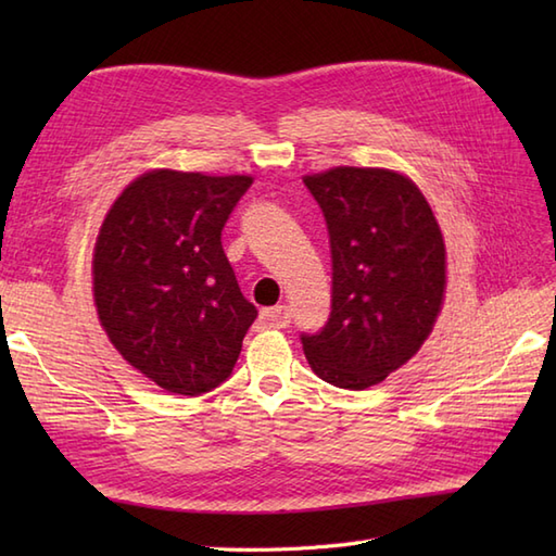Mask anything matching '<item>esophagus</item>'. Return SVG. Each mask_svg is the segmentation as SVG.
<instances>
[{
    "instance_id": "34e87169",
    "label": "esophagus",
    "mask_w": 556,
    "mask_h": 556,
    "mask_svg": "<svg viewBox=\"0 0 556 556\" xmlns=\"http://www.w3.org/2000/svg\"><path fill=\"white\" fill-rule=\"evenodd\" d=\"M260 320H263L265 327L285 329V327H289V323H291V311L287 308V305H277V308L263 311V315H260Z\"/></svg>"
}]
</instances>
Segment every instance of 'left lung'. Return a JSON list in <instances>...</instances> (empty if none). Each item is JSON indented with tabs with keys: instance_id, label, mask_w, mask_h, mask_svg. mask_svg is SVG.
<instances>
[{
	"instance_id": "1",
	"label": "left lung",
	"mask_w": 556,
	"mask_h": 556,
	"mask_svg": "<svg viewBox=\"0 0 556 556\" xmlns=\"http://www.w3.org/2000/svg\"><path fill=\"white\" fill-rule=\"evenodd\" d=\"M320 205L332 248V313L301 334L320 380L368 389L416 356L442 311L444 239L408 176L334 167L303 176Z\"/></svg>"
}]
</instances>
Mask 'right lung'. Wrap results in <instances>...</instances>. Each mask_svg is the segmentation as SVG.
Listing matches in <instances>:
<instances>
[{"label":"right lung","instance_id":"right-lung-1","mask_svg":"<svg viewBox=\"0 0 556 556\" xmlns=\"http://www.w3.org/2000/svg\"><path fill=\"white\" fill-rule=\"evenodd\" d=\"M251 176L155 169L124 188L98 233L92 291L114 349L172 394L231 375L257 308L245 301L222 229Z\"/></svg>","mask_w":556,"mask_h":556}]
</instances>
